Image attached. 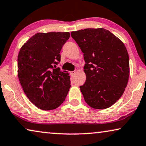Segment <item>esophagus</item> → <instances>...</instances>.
Instances as JSON below:
<instances>
[{"instance_id":"1","label":"esophagus","mask_w":146,"mask_h":146,"mask_svg":"<svg viewBox=\"0 0 146 146\" xmlns=\"http://www.w3.org/2000/svg\"><path fill=\"white\" fill-rule=\"evenodd\" d=\"M76 73V71H72V72H70V74H71V76H74L75 75V74Z\"/></svg>"}]
</instances>
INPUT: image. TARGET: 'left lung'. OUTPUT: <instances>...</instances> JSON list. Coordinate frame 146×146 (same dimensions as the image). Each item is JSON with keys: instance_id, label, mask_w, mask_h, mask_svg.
<instances>
[{"instance_id": "left-lung-1", "label": "left lung", "mask_w": 146, "mask_h": 146, "mask_svg": "<svg viewBox=\"0 0 146 146\" xmlns=\"http://www.w3.org/2000/svg\"><path fill=\"white\" fill-rule=\"evenodd\" d=\"M71 36L84 53L86 80L80 86L86 103L105 109L117 102L127 86L129 56L121 40L104 28L72 31Z\"/></svg>"}]
</instances>
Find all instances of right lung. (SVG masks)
Instances as JSON below:
<instances>
[{
  "instance_id": "1",
  "label": "right lung",
  "mask_w": 146,
  "mask_h": 146,
  "mask_svg": "<svg viewBox=\"0 0 146 146\" xmlns=\"http://www.w3.org/2000/svg\"><path fill=\"white\" fill-rule=\"evenodd\" d=\"M69 32L37 33L21 47L18 75L26 96L40 109L49 111L64 102L70 88L66 71L56 68Z\"/></svg>"
}]
</instances>
